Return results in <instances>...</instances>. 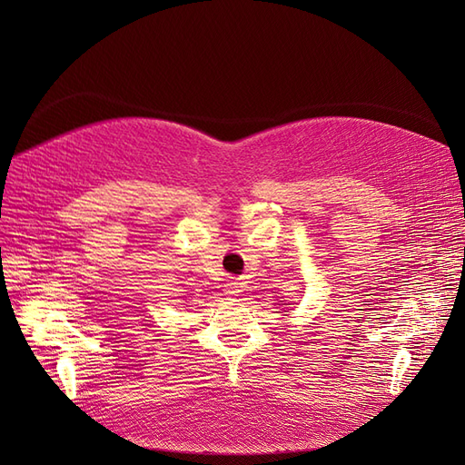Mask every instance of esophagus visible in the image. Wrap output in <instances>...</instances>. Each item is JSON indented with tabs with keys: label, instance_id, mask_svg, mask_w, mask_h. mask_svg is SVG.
Segmentation results:
<instances>
[{
	"label": "esophagus",
	"instance_id": "esophagus-1",
	"mask_svg": "<svg viewBox=\"0 0 465 465\" xmlns=\"http://www.w3.org/2000/svg\"><path fill=\"white\" fill-rule=\"evenodd\" d=\"M239 292H242V279H230L226 282V294L228 296H237Z\"/></svg>",
	"mask_w": 465,
	"mask_h": 465
}]
</instances>
